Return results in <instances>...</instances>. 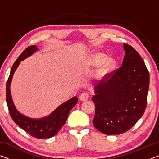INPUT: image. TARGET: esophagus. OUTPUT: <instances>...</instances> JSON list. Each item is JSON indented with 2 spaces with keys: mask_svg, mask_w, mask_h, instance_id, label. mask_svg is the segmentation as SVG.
Masks as SVG:
<instances>
[{
  "mask_svg": "<svg viewBox=\"0 0 159 159\" xmlns=\"http://www.w3.org/2000/svg\"><path fill=\"white\" fill-rule=\"evenodd\" d=\"M88 98H89V95H88V93H81L79 96L80 100L82 101V102H85L86 100H88Z\"/></svg>",
  "mask_w": 159,
  "mask_h": 159,
  "instance_id": "34e87169",
  "label": "esophagus"
}]
</instances>
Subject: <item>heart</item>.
Masks as SVG:
<instances>
[{
  "mask_svg": "<svg viewBox=\"0 0 159 159\" xmlns=\"http://www.w3.org/2000/svg\"><path fill=\"white\" fill-rule=\"evenodd\" d=\"M90 62L91 65L93 66L99 64L94 74V77L97 79H101L114 69L116 64V60L110 55L105 57L104 53L95 52L90 56Z\"/></svg>",
  "mask_w": 159,
  "mask_h": 159,
  "instance_id": "b5f03b06",
  "label": "heart"
}]
</instances>
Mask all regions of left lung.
Instances as JSON below:
<instances>
[{
  "mask_svg": "<svg viewBox=\"0 0 159 159\" xmlns=\"http://www.w3.org/2000/svg\"><path fill=\"white\" fill-rule=\"evenodd\" d=\"M122 66L109 79L94 88L93 125L106 134H120L133 127L146 108L149 74L141 56L123 44Z\"/></svg>",
  "mask_w": 159,
  "mask_h": 159,
  "instance_id": "obj_1",
  "label": "left lung"
}]
</instances>
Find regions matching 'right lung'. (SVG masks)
<instances>
[{"mask_svg": "<svg viewBox=\"0 0 159 159\" xmlns=\"http://www.w3.org/2000/svg\"><path fill=\"white\" fill-rule=\"evenodd\" d=\"M39 50L36 45H31L23 51L10 71V76L6 84V101L8 107L10 114L12 120L19 127L38 139L50 138L55 136L65 124L69 114L78 102L77 97H73L69 100L58 106L49 115L41 118H33L24 115L16 108L12 98L10 85H11L13 75L21 61L28 58Z\"/></svg>", "mask_w": 159, "mask_h": 159, "instance_id": "1", "label": "right lung"}]
</instances>
